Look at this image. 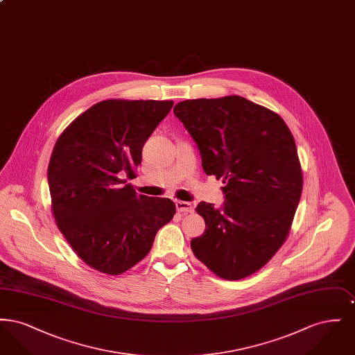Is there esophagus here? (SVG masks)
I'll use <instances>...</instances> for the list:
<instances>
[{
    "label": "esophagus",
    "instance_id": "obj_1",
    "mask_svg": "<svg viewBox=\"0 0 355 355\" xmlns=\"http://www.w3.org/2000/svg\"><path fill=\"white\" fill-rule=\"evenodd\" d=\"M175 207L178 211L181 213H193L194 211V206L191 202H186V201H177Z\"/></svg>",
    "mask_w": 355,
    "mask_h": 355
}]
</instances>
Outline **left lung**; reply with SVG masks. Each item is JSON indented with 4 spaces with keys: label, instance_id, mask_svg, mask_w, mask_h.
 Listing matches in <instances>:
<instances>
[{
    "label": "left lung",
    "instance_id": "obj_1",
    "mask_svg": "<svg viewBox=\"0 0 355 355\" xmlns=\"http://www.w3.org/2000/svg\"><path fill=\"white\" fill-rule=\"evenodd\" d=\"M174 114L197 144L203 171L225 184L220 207H196L206 229L191 250L223 279L252 275L284 245L301 200L293 135L278 114L239 96L186 100Z\"/></svg>",
    "mask_w": 355,
    "mask_h": 355
}]
</instances>
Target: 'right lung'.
Instances as JSON below:
<instances>
[{"instance_id": "add662e5", "label": "right lung", "mask_w": 355, "mask_h": 355, "mask_svg": "<svg viewBox=\"0 0 355 355\" xmlns=\"http://www.w3.org/2000/svg\"><path fill=\"white\" fill-rule=\"evenodd\" d=\"M173 103L98 102L55 142L48 168L53 214L73 250L96 270L114 275L133 268L175 214L169 198L138 196L128 184Z\"/></svg>"}]
</instances>
